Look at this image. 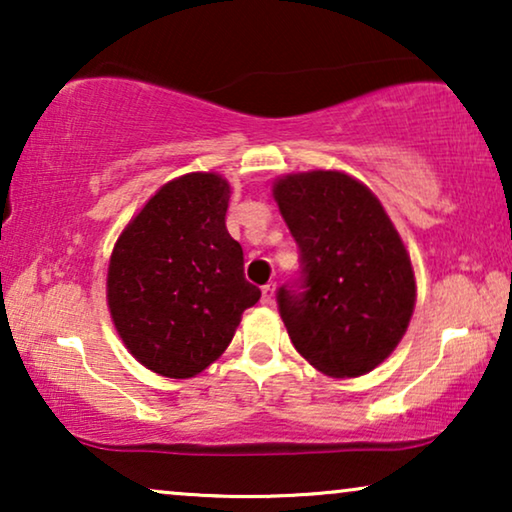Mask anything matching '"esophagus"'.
Segmentation results:
<instances>
[{"mask_svg":"<svg viewBox=\"0 0 512 512\" xmlns=\"http://www.w3.org/2000/svg\"><path fill=\"white\" fill-rule=\"evenodd\" d=\"M261 293H263V303H272V298H275V284H272V282L265 284Z\"/></svg>","mask_w":512,"mask_h":512,"instance_id":"esophagus-1","label":"esophagus"}]
</instances>
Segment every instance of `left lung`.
<instances>
[{"instance_id": "obj_1", "label": "left lung", "mask_w": 512, "mask_h": 512, "mask_svg": "<svg viewBox=\"0 0 512 512\" xmlns=\"http://www.w3.org/2000/svg\"><path fill=\"white\" fill-rule=\"evenodd\" d=\"M300 251V277L277 291L298 354L331 377H359L401 342L415 272L368 186L345 172L286 174L272 186Z\"/></svg>"}]
</instances>
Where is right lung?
Instances as JSON below:
<instances>
[{
	"label": "right lung",
	"instance_id": "obj_1",
	"mask_svg": "<svg viewBox=\"0 0 512 512\" xmlns=\"http://www.w3.org/2000/svg\"><path fill=\"white\" fill-rule=\"evenodd\" d=\"M230 184L214 172L167 181L118 237L107 303L130 354L153 373L186 380L226 352L261 289L244 279L230 237Z\"/></svg>",
	"mask_w": 512,
	"mask_h": 512
}]
</instances>
